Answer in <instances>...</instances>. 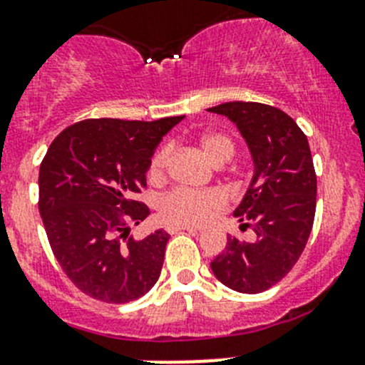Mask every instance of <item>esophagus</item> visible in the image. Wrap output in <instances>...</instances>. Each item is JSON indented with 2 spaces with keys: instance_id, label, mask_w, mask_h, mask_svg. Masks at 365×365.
<instances>
[{
  "instance_id": "1",
  "label": "esophagus",
  "mask_w": 365,
  "mask_h": 365,
  "mask_svg": "<svg viewBox=\"0 0 365 365\" xmlns=\"http://www.w3.org/2000/svg\"><path fill=\"white\" fill-rule=\"evenodd\" d=\"M169 233H178V232H197V228L192 226H183V225H169L168 226Z\"/></svg>"
}]
</instances>
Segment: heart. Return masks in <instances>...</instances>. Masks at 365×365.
<instances>
[{
  "mask_svg": "<svg viewBox=\"0 0 365 365\" xmlns=\"http://www.w3.org/2000/svg\"><path fill=\"white\" fill-rule=\"evenodd\" d=\"M201 150L214 164L226 162L233 155V143L222 133H205L200 140ZM169 148L164 146L150 160L148 175L153 182H160L164 178L165 165H168ZM226 205V196L221 190H187L175 189L165 194L158 201V214L169 225L197 226L210 221L212 215L221 210Z\"/></svg>",
  "mask_w": 365,
  "mask_h": 365,
  "instance_id": "b5f03b06",
  "label": "heart"
}]
</instances>
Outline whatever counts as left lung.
I'll return each instance as SVG.
<instances>
[{
  "mask_svg": "<svg viewBox=\"0 0 365 365\" xmlns=\"http://www.w3.org/2000/svg\"><path fill=\"white\" fill-rule=\"evenodd\" d=\"M208 112L226 115L250 148L253 178L233 215L257 233L253 242L228 237L210 267L226 287L258 294L294 267L312 232L317 178L309 140L291 115L271 105L230 101Z\"/></svg>",
  "mask_w": 365,
  "mask_h": 365,
  "instance_id": "1",
  "label": "left lung"
}]
</instances>
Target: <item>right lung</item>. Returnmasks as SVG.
<instances>
[{"instance_id":"right-lung-1","label":"right lung","mask_w":365,"mask_h":365,"mask_svg":"<svg viewBox=\"0 0 365 365\" xmlns=\"http://www.w3.org/2000/svg\"><path fill=\"white\" fill-rule=\"evenodd\" d=\"M182 119H85L48 148L38 171V212L60 267L91 298L128 303L157 284L169 233L130 237V225L150 215L133 197L146 187L162 137Z\"/></svg>"}]
</instances>
